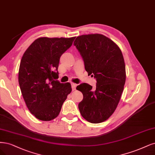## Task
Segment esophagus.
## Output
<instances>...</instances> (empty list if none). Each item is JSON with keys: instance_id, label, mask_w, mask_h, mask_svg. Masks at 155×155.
I'll return each instance as SVG.
<instances>
[{"instance_id": "34e87169", "label": "esophagus", "mask_w": 155, "mask_h": 155, "mask_svg": "<svg viewBox=\"0 0 155 155\" xmlns=\"http://www.w3.org/2000/svg\"><path fill=\"white\" fill-rule=\"evenodd\" d=\"M71 85H72V89L74 91V90H75L76 88V87H77V84L76 83H71Z\"/></svg>"}]
</instances>
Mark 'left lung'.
Listing matches in <instances>:
<instances>
[{"mask_svg":"<svg viewBox=\"0 0 155 155\" xmlns=\"http://www.w3.org/2000/svg\"><path fill=\"white\" fill-rule=\"evenodd\" d=\"M74 45L81 54L85 70L97 81L96 88L81 83L76 89L83 99L78 104L82 117L91 123H101L114 114L126 82L123 55L115 43L101 34L78 36Z\"/></svg>","mask_w":155,"mask_h":155,"instance_id":"obj_1","label":"left lung"}]
</instances>
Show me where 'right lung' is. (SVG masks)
I'll return each mask as SVG.
<instances>
[{
	"label": "right lung",
	"instance_id": "1",
	"mask_svg": "<svg viewBox=\"0 0 155 155\" xmlns=\"http://www.w3.org/2000/svg\"><path fill=\"white\" fill-rule=\"evenodd\" d=\"M75 38L41 37L31 44L21 59V92L27 107L39 120L49 121L57 117L72 91L71 83H61L56 79L60 57Z\"/></svg>",
	"mask_w": 155,
	"mask_h": 155
}]
</instances>
